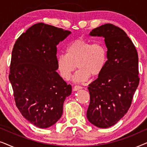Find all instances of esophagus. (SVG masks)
<instances>
[{
    "label": "esophagus",
    "mask_w": 147,
    "mask_h": 147,
    "mask_svg": "<svg viewBox=\"0 0 147 147\" xmlns=\"http://www.w3.org/2000/svg\"><path fill=\"white\" fill-rule=\"evenodd\" d=\"M82 86H75L73 88V90L74 91H77V90H80V89H82Z\"/></svg>",
    "instance_id": "esophagus-1"
}]
</instances>
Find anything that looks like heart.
<instances>
[{
    "mask_svg": "<svg viewBox=\"0 0 147 147\" xmlns=\"http://www.w3.org/2000/svg\"><path fill=\"white\" fill-rule=\"evenodd\" d=\"M106 46L102 42H92L80 39L67 46L65 53L57 57V66L60 76L68 80L76 68L73 80L77 83L87 81L90 76L96 77L101 74L107 63Z\"/></svg>",
    "mask_w": 147,
    "mask_h": 147,
    "instance_id": "1",
    "label": "heart"
}]
</instances>
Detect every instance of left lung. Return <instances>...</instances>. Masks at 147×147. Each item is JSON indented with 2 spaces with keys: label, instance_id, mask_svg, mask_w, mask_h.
<instances>
[{
  "label": "left lung",
  "instance_id": "8db88e82",
  "mask_svg": "<svg viewBox=\"0 0 147 147\" xmlns=\"http://www.w3.org/2000/svg\"><path fill=\"white\" fill-rule=\"evenodd\" d=\"M90 35L104 38L108 60L88 88L90 102L86 114L94 126L106 128L119 121L131 105L140 81L138 53L125 32L112 24L94 29Z\"/></svg>",
  "mask_w": 147,
  "mask_h": 147
}]
</instances>
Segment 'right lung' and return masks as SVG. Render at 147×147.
I'll use <instances>...</instances> for the list:
<instances>
[{
  "instance_id": "obj_1",
  "label": "right lung",
  "mask_w": 147,
  "mask_h": 147,
  "mask_svg": "<svg viewBox=\"0 0 147 147\" xmlns=\"http://www.w3.org/2000/svg\"><path fill=\"white\" fill-rule=\"evenodd\" d=\"M71 32L39 23L31 26L14 45L9 78L16 106L31 124L49 128L63 114L71 86L56 71L57 45Z\"/></svg>"
}]
</instances>
